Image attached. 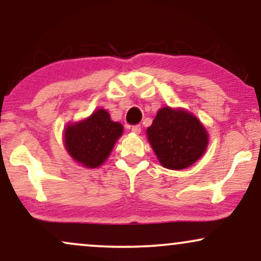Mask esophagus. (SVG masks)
Returning a JSON list of instances; mask_svg holds the SVG:
<instances>
[{"label": "esophagus", "mask_w": 261, "mask_h": 261, "mask_svg": "<svg viewBox=\"0 0 261 261\" xmlns=\"http://www.w3.org/2000/svg\"><path fill=\"white\" fill-rule=\"evenodd\" d=\"M131 131H133L134 134L139 135L141 133V126H140V125H135V126L131 127Z\"/></svg>", "instance_id": "34e87169"}]
</instances>
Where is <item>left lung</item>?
<instances>
[{
    "instance_id": "8db88e82",
    "label": "left lung",
    "mask_w": 261,
    "mask_h": 261,
    "mask_svg": "<svg viewBox=\"0 0 261 261\" xmlns=\"http://www.w3.org/2000/svg\"><path fill=\"white\" fill-rule=\"evenodd\" d=\"M146 134L158 162L173 170L193 166L205 154L208 145L202 122L182 108H161Z\"/></svg>"
}]
</instances>
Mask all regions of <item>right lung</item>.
Here are the masks:
<instances>
[{"label":"right lung","mask_w":261,"mask_h":261,"mask_svg":"<svg viewBox=\"0 0 261 261\" xmlns=\"http://www.w3.org/2000/svg\"><path fill=\"white\" fill-rule=\"evenodd\" d=\"M122 133L120 122L113 121L106 109H97L88 118L66 125L64 146L74 162L97 168L108 160Z\"/></svg>","instance_id":"obj_1"}]
</instances>
